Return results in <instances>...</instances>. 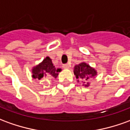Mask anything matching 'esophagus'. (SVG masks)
<instances>
[{
  "label": "esophagus",
  "instance_id": "34e87169",
  "mask_svg": "<svg viewBox=\"0 0 130 130\" xmlns=\"http://www.w3.org/2000/svg\"><path fill=\"white\" fill-rule=\"evenodd\" d=\"M62 68H64V69H68V68H70V65H68V64H64V65H62Z\"/></svg>",
  "mask_w": 130,
  "mask_h": 130
}]
</instances>
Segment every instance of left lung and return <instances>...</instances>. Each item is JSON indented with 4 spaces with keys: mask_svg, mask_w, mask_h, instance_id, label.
<instances>
[{
    "mask_svg": "<svg viewBox=\"0 0 130 130\" xmlns=\"http://www.w3.org/2000/svg\"><path fill=\"white\" fill-rule=\"evenodd\" d=\"M74 73L77 79H82L84 80V83H86L91 78L94 77L96 75V71L91 68L89 65L85 62H82L77 65H75L74 68ZM87 85L89 82H87ZM85 86H87L85 84Z\"/></svg>",
    "mask_w": 130,
    "mask_h": 130,
    "instance_id": "1",
    "label": "left lung"
}]
</instances>
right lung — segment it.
Returning a JSON list of instances; mask_svg holds the SVG:
<instances>
[{
	"label": "right lung",
	"mask_w": 130,
	"mask_h": 130,
	"mask_svg": "<svg viewBox=\"0 0 130 130\" xmlns=\"http://www.w3.org/2000/svg\"><path fill=\"white\" fill-rule=\"evenodd\" d=\"M60 71L61 69L56 70L55 66L53 65L51 59L49 57H46L43 62L34 68L32 77L37 79H41L43 77L56 78L58 75V72Z\"/></svg>",
	"instance_id": "obj_1"
}]
</instances>
